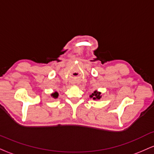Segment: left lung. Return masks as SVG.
Wrapping results in <instances>:
<instances>
[{"instance_id": "left-lung-1", "label": "left lung", "mask_w": 154, "mask_h": 154, "mask_svg": "<svg viewBox=\"0 0 154 154\" xmlns=\"http://www.w3.org/2000/svg\"><path fill=\"white\" fill-rule=\"evenodd\" d=\"M100 92H97V91H95L93 92V93L91 95H90V97H92L94 100H96V99H100L101 98V96H100Z\"/></svg>"}]
</instances>
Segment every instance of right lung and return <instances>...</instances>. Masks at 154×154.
I'll return each instance as SVG.
<instances>
[{"label":"right lung","mask_w":154,"mask_h":154,"mask_svg":"<svg viewBox=\"0 0 154 154\" xmlns=\"http://www.w3.org/2000/svg\"><path fill=\"white\" fill-rule=\"evenodd\" d=\"M51 96H52L54 98H57V97H58V93H57V92H55L54 93L51 94Z\"/></svg>","instance_id":"1"}]
</instances>
